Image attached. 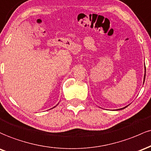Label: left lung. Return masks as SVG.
Here are the masks:
<instances>
[{"instance_id": "1", "label": "left lung", "mask_w": 151, "mask_h": 151, "mask_svg": "<svg viewBox=\"0 0 151 151\" xmlns=\"http://www.w3.org/2000/svg\"><path fill=\"white\" fill-rule=\"evenodd\" d=\"M145 75L144 76V81H145ZM125 108H126V107H125ZM123 108H121V109H123Z\"/></svg>"}]
</instances>
